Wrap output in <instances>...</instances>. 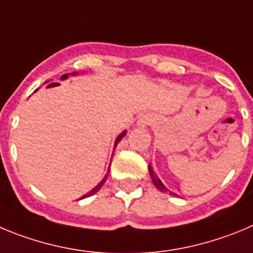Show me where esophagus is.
Here are the masks:
<instances>
[{
    "label": "esophagus",
    "mask_w": 253,
    "mask_h": 253,
    "mask_svg": "<svg viewBox=\"0 0 253 253\" xmlns=\"http://www.w3.org/2000/svg\"><path fill=\"white\" fill-rule=\"evenodd\" d=\"M151 122V118L149 116H141L140 120H138V125L141 126H145V125H149Z\"/></svg>",
    "instance_id": "esophagus-1"
}]
</instances>
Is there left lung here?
<instances>
[{"instance_id": "left-lung-1", "label": "left lung", "mask_w": 253, "mask_h": 253, "mask_svg": "<svg viewBox=\"0 0 253 253\" xmlns=\"http://www.w3.org/2000/svg\"><path fill=\"white\" fill-rule=\"evenodd\" d=\"M149 172H150V176H151L152 183H154V185L156 186V188H158L159 190H160V192H163V193L169 192V190H168V189H166V186L164 185V184H163V181H161L160 179H159L158 175L155 174L154 170H152V168H151V165H149ZM170 194H174V193L170 192ZM174 195H176V194H174Z\"/></svg>"}]
</instances>
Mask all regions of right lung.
Listing matches in <instances>:
<instances>
[{"mask_svg":"<svg viewBox=\"0 0 253 253\" xmlns=\"http://www.w3.org/2000/svg\"><path fill=\"white\" fill-rule=\"evenodd\" d=\"M76 74H77V73H72V76H76ZM68 76H69V74H64V76L61 77V78H60V79H61V81H64V79H67V78H68ZM125 135H126V131H124V132H122L121 135H120V136H118V137H117V138H116V142H115V147H116V146H117V143H118V142H120V141H121V140H122V137H124V136H125ZM108 170H110V168H108ZM108 172H110V171H108ZM108 172H107V175H106V176H104V177H103V180H102V181H101V183H99V184H98V185L95 186V188H93V189H92V190H90V192H88V193H87V194H84V195H83V197H82V198H81V199H84V198H88V197H90V195L95 194V193L98 192L99 189H101V188H102V186H103V184H104V183H106V180H107V177H108Z\"/></svg>","mask_w":253,"mask_h":253,"instance_id":"right-lung-1","label":"right lung"}]
</instances>
